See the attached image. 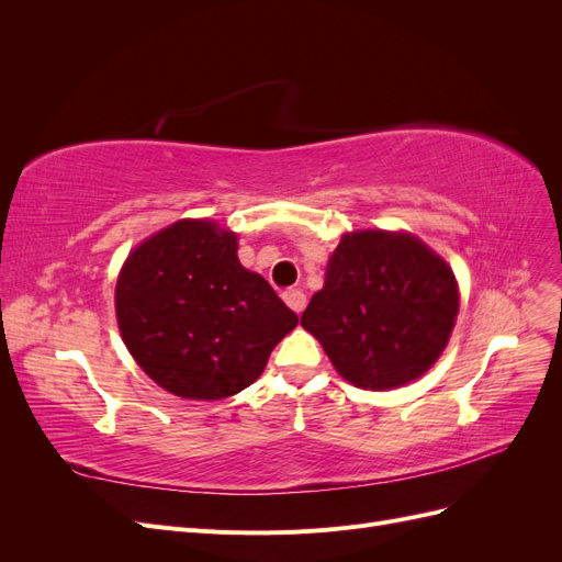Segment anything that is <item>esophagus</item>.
Here are the masks:
<instances>
[{
    "instance_id": "1",
    "label": "esophagus",
    "mask_w": 562,
    "mask_h": 562,
    "mask_svg": "<svg viewBox=\"0 0 562 562\" xmlns=\"http://www.w3.org/2000/svg\"><path fill=\"white\" fill-rule=\"evenodd\" d=\"M283 302L291 307L295 314H302L304 307H307V295H304L302 291H297V288H291V291L283 293Z\"/></svg>"
}]
</instances>
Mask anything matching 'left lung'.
<instances>
[{
	"instance_id": "obj_1",
	"label": "left lung",
	"mask_w": 562,
	"mask_h": 562,
	"mask_svg": "<svg viewBox=\"0 0 562 562\" xmlns=\"http://www.w3.org/2000/svg\"><path fill=\"white\" fill-rule=\"evenodd\" d=\"M457 312V281L443 258L413 234L363 229L342 236L300 323L347 382L382 391L438 361Z\"/></svg>"
}]
</instances>
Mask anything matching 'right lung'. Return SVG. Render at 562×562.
Returning <instances> with one entry per match:
<instances>
[{"label": "right lung", "instance_id": "add662e5", "mask_svg": "<svg viewBox=\"0 0 562 562\" xmlns=\"http://www.w3.org/2000/svg\"><path fill=\"white\" fill-rule=\"evenodd\" d=\"M236 250L234 232L211 220H178L135 248L119 271L114 304L124 345L176 396L239 394L297 326V314Z\"/></svg>", "mask_w": 562, "mask_h": 562}]
</instances>
